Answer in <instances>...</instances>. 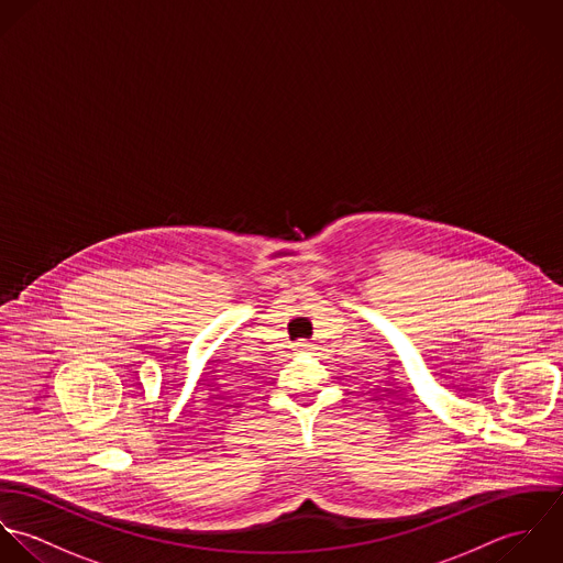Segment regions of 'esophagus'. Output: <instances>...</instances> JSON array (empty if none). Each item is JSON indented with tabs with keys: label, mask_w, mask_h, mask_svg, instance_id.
<instances>
[{
	"label": "esophagus",
	"mask_w": 563,
	"mask_h": 563,
	"mask_svg": "<svg viewBox=\"0 0 563 563\" xmlns=\"http://www.w3.org/2000/svg\"><path fill=\"white\" fill-rule=\"evenodd\" d=\"M294 347H296V350H300V352H305V350H313V347H316V343H311L309 339H300V341H296V343H294Z\"/></svg>",
	"instance_id": "obj_1"
}]
</instances>
